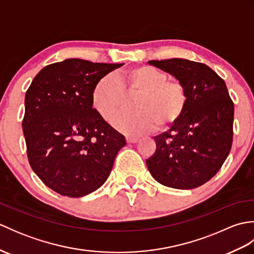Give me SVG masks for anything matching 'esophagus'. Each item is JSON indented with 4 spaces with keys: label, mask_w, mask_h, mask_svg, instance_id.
I'll return each instance as SVG.
<instances>
[{
    "label": "esophagus",
    "mask_w": 254,
    "mask_h": 254,
    "mask_svg": "<svg viewBox=\"0 0 254 254\" xmlns=\"http://www.w3.org/2000/svg\"><path fill=\"white\" fill-rule=\"evenodd\" d=\"M137 141H138L137 137H134V136H131V135L127 136V143H136Z\"/></svg>",
    "instance_id": "34e87169"
}]
</instances>
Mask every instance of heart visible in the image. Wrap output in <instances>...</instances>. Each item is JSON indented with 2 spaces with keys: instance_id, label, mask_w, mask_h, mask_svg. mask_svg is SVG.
Wrapping results in <instances>:
<instances>
[{
  "instance_id": "b5f03b06",
  "label": "heart",
  "mask_w": 254,
  "mask_h": 254,
  "mask_svg": "<svg viewBox=\"0 0 254 254\" xmlns=\"http://www.w3.org/2000/svg\"><path fill=\"white\" fill-rule=\"evenodd\" d=\"M138 92L133 102L134 112L112 119L113 127L128 135H141L159 127H169L180 120L188 105L186 85L179 79L149 65L131 67L116 76L106 75L94 86L91 104L106 121L120 109L124 93Z\"/></svg>"
}]
</instances>
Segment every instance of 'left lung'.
I'll return each instance as SVG.
<instances>
[{"label": "left lung", "instance_id": "obj_1", "mask_svg": "<svg viewBox=\"0 0 254 254\" xmlns=\"http://www.w3.org/2000/svg\"><path fill=\"white\" fill-rule=\"evenodd\" d=\"M181 80L187 109L170 130L155 136L156 152L146 160L154 179L188 190L217 174L233 144L234 102L224 79L203 63L186 59L148 61Z\"/></svg>", "mask_w": 254, "mask_h": 254}]
</instances>
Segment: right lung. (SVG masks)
Masks as SVG:
<instances>
[{"label": "right lung", "instance_id": "obj_1", "mask_svg": "<svg viewBox=\"0 0 254 254\" xmlns=\"http://www.w3.org/2000/svg\"><path fill=\"white\" fill-rule=\"evenodd\" d=\"M124 63L67 59L47 65L25 96L23 131L30 167L51 190L79 197L109 177L126 137L93 108L95 84Z\"/></svg>", "mask_w": 254, "mask_h": 254}]
</instances>
